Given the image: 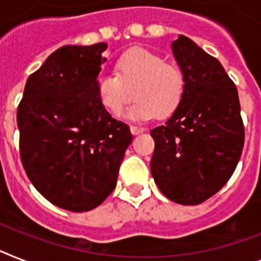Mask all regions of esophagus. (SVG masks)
<instances>
[{"instance_id": "esophagus-1", "label": "esophagus", "mask_w": 261, "mask_h": 261, "mask_svg": "<svg viewBox=\"0 0 261 261\" xmlns=\"http://www.w3.org/2000/svg\"><path fill=\"white\" fill-rule=\"evenodd\" d=\"M145 129L141 128V126H136V125H130V132H132V135H140V133H143Z\"/></svg>"}]
</instances>
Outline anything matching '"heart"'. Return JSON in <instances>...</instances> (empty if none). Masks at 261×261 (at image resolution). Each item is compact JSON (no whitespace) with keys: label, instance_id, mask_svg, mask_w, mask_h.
Returning a JSON list of instances; mask_svg holds the SVG:
<instances>
[{"label":"heart","instance_id":"1","mask_svg":"<svg viewBox=\"0 0 261 261\" xmlns=\"http://www.w3.org/2000/svg\"><path fill=\"white\" fill-rule=\"evenodd\" d=\"M133 89L136 101L126 112L130 120L168 117L184 100L187 80L182 69L143 48L128 50L117 60L115 73L97 77L96 92L100 104L118 116L128 104Z\"/></svg>","mask_w":261,"mask_h":261}]
</instances>
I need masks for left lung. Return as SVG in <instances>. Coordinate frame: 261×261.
Masks as SVG:
<instances>
[{"mask_svg": "<svg viewBox=\"0 0 261 261\" xmlns=\"http://www.w3.org/2000/svg\"><path fill=\"white\" fill-rule=\"evenodd\" d=\"M172 53L187 89L177 111L150 130V172L168 199L196 205L219 192L234 172L244 125L238 89L219 60L181 34L172 42Z\"/></svg>", "mask_w": 261, "mask_h": 261, "instance_id": "left-lung-1", "label": "left lung"}]
</instances>
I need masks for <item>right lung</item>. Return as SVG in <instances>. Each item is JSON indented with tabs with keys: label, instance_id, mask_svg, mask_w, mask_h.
Masks as SVG:
<instances>
[{
	"label": "right lung",
	"instance_id": "1",
	"mask_svg": "<svg viewBox=\"0 0 261 261\" xmlns=\"http://www.w3.org/2000/svg\"><path fill=\"white\" fill-rule=\"evenodd\" d=\"M107 48L100 42L53 51L29 76L17 111L28 177L45 199L72 212L94 210L111 195L132 143L129 126L97 98Z\"/></svg>",
	"mask_w": 261,
	"mask_h": 261
}]
</instances>
